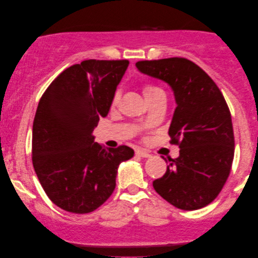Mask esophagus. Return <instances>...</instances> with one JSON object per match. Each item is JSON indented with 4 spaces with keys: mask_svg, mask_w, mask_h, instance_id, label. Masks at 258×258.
<instances>
[{
    "mask_svg": "<svg viewBox=\"0 0 258 258\" xmlns=\"http://www.w3.org/2000/svg\"><path fill=\"white\" fill-rule=\"evenodd\" d=\"M136 155H137V156H141V157H144V158H149L151 156V155L148 153V151L143 150V149H137Z\"/></svg>",
    "mask_w": 258,
    "mask_h": 258,
    "instance_id": "1",
    "label": "esophagus"
}]
</instances>
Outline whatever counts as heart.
Listing matches in <instances>:
<instances>
[{"label":"heart","instance_id":"heart-1","mask_svg":"<svg viewBox=\"0 0 258 258\" xmlns=\"http://www.w3.org/2000/svg\"><path fill=\"white\" fill-rule=\"evenodd\" d=\"M156 90H160V89L156 87H153V86H147L146 88H144V96H147V95H149V94H153ZM116 100H117V95L114 97V102H116Z\"/></svg>","mask_w":258,"mask_h":258}]
</instances>
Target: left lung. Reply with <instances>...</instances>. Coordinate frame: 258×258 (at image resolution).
I'll return each instance as SVG.
<instances>
[{
	"instance_id": "1",
	"label": "left lung",
	"mask_w": 258,
	"mask_h": 258,
	"mask_svg": "<svg viewBox=\"0 0 258 258\" xmlns=\"http://www.w3.org/2000/svg\"><path fill=\"white\" fill-rule=\"evenodd\" d=\"M136 68L167 83L176 102L169 136L179 146V156L163 157L169 165L153 182L154 189L178 209H201L220 194L234 160V130L227 102L209 75L189 59L140 61Z\"/></svg>"
}]
</instances>
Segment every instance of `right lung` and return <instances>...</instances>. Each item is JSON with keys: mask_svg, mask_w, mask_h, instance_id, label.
Here are the masks:
<instances>
[{"mask_svg": "<svg viewBox=\"0 0 258 258\" xmlns=\"http://www.w3.org/2000/svg\"><path fill=\"white\" fill-rule=\"evenodd\" d=\"M129 61L87 59L67 68L38 102L33 124V164L49 199L61 209L88 214L116 186L126 146L103 149L94 129L110 110Z\"/></svg>", "mask_w": 258, "mask_h": 258, "instance_id": "right-lung-1", "label": "right lung"}]
</instances>
